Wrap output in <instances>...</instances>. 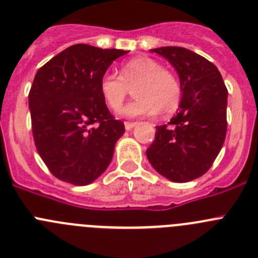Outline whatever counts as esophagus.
Listing matches in <instances>:
<instances>
[{
	"label": "esophagus",
	"mask_w": 258,
	"mask_h": 258,
	"mask_svg": "<svg viewBox=\"0 0 258 258\" xmlns=\"http://www.w3.org/2000/svg\"><path fill=\"white\" fill-rule=\"evenodd\" d=\"M136 122H124V128L127 130V131H130V130L134 128L135 126H136Z\"/></svg>",
	"instance_id": "esophagus-1"
}]
</instances>
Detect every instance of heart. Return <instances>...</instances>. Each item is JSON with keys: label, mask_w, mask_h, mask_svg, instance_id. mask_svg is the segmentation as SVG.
I'll list each match as a JSON object with an SVG mask.
<instances>
[{"label": "heart", "mask_w": 258, "mask_h": 258, "mask_svg": "<svg viewBox=\"0 0 258 258\" xmlns=\"http://www.w3.org/2000/svg\"><path fill=\"white\" fill-rule=\"evenodd\" d=\"M130 89H134L136 99L118 112L126 118L150 117L159 110L162 114H170L178 108L182 96L178 79L149 57L127 61L119 69V76L105 72L100 78V95L113 110L121 108Z\"/></svg>", "instance_id": "heart-1"}]
</instances>
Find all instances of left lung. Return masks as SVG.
Instances as JSON below:
<instances>
[{
	"label": "left lung",
	"instance_id": "1",
	"mask_svg": "<svg viewBox=\"0 0 258 258\" xmlns=\"http://www.w3.org/2000/svg\"><path fill=\"white\" fill-rule=\"evenodd\" d=\"M158 53L179 76V108L170 126H156L146 150L154 169L172 182H189L205 174L227 135L228 90L218 67L182 47H160Z\"/></svg>",
	"mask_w": 258,
	"mask_h": 258
}]
</instances>
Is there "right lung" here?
I'll list each match as a JSON object with an SVG mask.
<instances>
[{
  "instance_id": "obj_1",
  "label": "right lung",
  "mask_w": 258,
  "mask_h": 258,
  "mask_svg": "<svg viewBox=\"0 0 258 258\" xmlns=\"http://www.w3.org/2000/svg\"><path fill=\"white\" fill-rule=\"evenodd\" d=\"M126 53L75 44L38 70L29 93L31 128L40 158L58 179L86 186L112 162L124 124L108 110L99 81Z\"/></svg>"
}]
</instances>
